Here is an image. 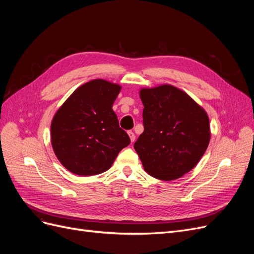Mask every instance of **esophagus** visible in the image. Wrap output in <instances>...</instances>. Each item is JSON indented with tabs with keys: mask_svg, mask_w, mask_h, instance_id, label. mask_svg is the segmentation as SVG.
<instances>
[{
	"mask_svg": "<svg viewBox=\"0 0 254 254\" xmlns=\"http://www.w3.org/2000/svg\"><path fill=\"white\" fill-rule=\"evenodd\" d=\"M128 135H129V137H130V141H131V142H134V140H135V135H134V133H133L132 131H128Z\"/></svg>",
	"mask_w": 254,
	"mask_h": 254,
	"instance_id": "34e87169",
	"label": "esophagus"
}]
</instances>
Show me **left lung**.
Instances as JSON below:
<instances>
[{"label": "left lung", "mask_w": 254, "mask_h": 254, "mask_svg": "<svg viewBox=\"0 0 254 254\" xmlns=\"http://www.w3.org/2000/svg\"><path fill=\"white\" fill-rule=\"evenodd\" d=\"M144 131L134 143L145 172L172 181L197 165L211 139L207 113L172 84L142 88Z\"/></svg>", "instance_id": "8db88e82"}]
</instances>
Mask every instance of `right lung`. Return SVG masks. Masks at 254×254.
I'll return each instance as SVG.
<instances>
[{"label":"right lung","instance_id":"add662e5","mask_svg":"<svg viewBox=\"0 0 254 254\" xmlns=\"http://www.w3.org/2000/svg\"><path fill=\"white\" fill-rule=\"evenodd\" d=\"M122 87L105 79L81 84L54 115L51 142L68 172L93 176L108 171L119 152L130 144L112 106Z\"/></svg>","mask_w":254,"mask_h":254}]
</instances>
